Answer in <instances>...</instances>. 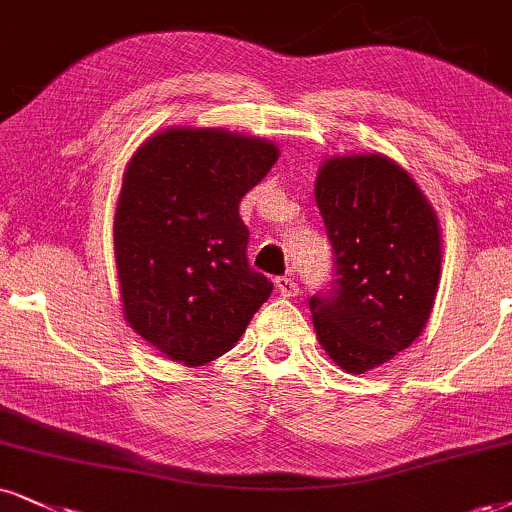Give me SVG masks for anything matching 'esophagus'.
Wrapping results in <instances>:
<instances>
[{
    "mask_svg": "<svg viewBox=\"0 0 512 512\" xmlns=\"http://www.w3.org/2000/svg\"><path fill=\"white\" fill-rule=\"evenodd\" d=\"M276 288L283 297H295L297 293H300V286H297L295 278H290V276H278L276 278Z\"/></svg>",
    "mask_w": 512,
    "mask_h": 512,
    "instance_id": "esophagus-1",
    "label": "esophagus"
}]
</instances>
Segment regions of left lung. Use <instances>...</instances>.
<instances>
[{
    "label": "left lung",
    "instance_id": "obj_1",
    "mask_svg": "<svg viewBox=\"0 0 512 512\" xmlns=\"http://www.w3.org/2000/svg\"><path fill=\"white\" fill-rule=\"evenodd\" d=\"M314 198L335 260L333 286L309 300L316 338L347 373H366L423 333L442 231L411 174L380 153L328 158Z\"/></svg>",
    "mask_w": 512,
    "mask_h": 512
}]
</instances>
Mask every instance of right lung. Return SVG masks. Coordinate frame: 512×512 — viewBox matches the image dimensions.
Instances as JSON below:
<instances>
[{"mask_svg":"<svg viewBox=\"0 0 512 512\" xmlns=\"http://www.w3.org/2000/svg\"><path fill=\"white\" fill-rule=\"evenodd\" d=\"M278 148L222 127H170L127 163L113 222L122 312L148 345L203 366L241 340L274 283L248 264L241 198Z\"/></svg>","mask_w":512,"mask_h":512,"instance_id":"obj_1","label":"right lung"}]
</instances>
